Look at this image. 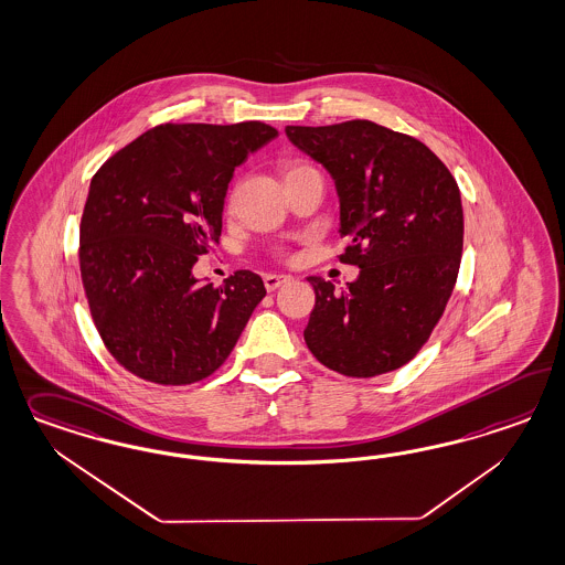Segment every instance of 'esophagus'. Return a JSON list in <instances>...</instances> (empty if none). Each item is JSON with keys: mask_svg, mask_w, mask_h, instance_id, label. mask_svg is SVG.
Segmentation results:
<instances>
[{"mask_svg": "<svg viewBox=\"0 0 565 565\" xmlns=\"http://www.w3.org/2000/svg\"><path fill=\"white\" fill-rule=\"evenodd\" d=\"M289 280H291V276H282V274H266L264 276V285L270 292L276 291L280 285H285Z\"/></svg>", "mask_w": 565, "mask_h": 565, "instance_id": "1", "label": "esophagus"}]
</instances>
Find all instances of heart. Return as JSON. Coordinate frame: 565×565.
<instances>
[{
    "label": "heart",
    "instance_id": "b5f03b06",
    "mask_svg": "<svg viewBox=\"0 0 565 565\" xmlns=\"http://www.w3.org/2000/svg\"><path fill=\"white\" fill-rule=\"evenodd\" d=\"M301 168H308V166H292V168H289V170H287V174H291V172H297V170H301ZM287 174H285V177H287ZM278 254H280V252H278Z\"/></svg>",
    "mask_w": 565,
    "mask_h": 565
}]
</instances>
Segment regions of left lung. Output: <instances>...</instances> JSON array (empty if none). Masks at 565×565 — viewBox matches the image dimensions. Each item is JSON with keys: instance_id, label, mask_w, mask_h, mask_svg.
<instances>
[{"instance_id": "1", "label": "left lung", "mask_w": 565, "mask_h": 565, "mask_svg": "<svg viewBox=\"0 0 565 565\" xmlns=\"http://www.w3.org/2000/svg\"><path fill=\"white\" fill-rule=\"evenodd\" d=\"M327 168L341 200V262L360 268L347 291L310 276L316 306L303 330L330 370L372 379L414 360L456 287L463 210L454 174L418 139L370 120L287 127Z\"/></svg>"}]
</instances>
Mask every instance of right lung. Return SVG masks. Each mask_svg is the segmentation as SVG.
I'll return each mask as SVG.
<instances>
[{"mask_svg":"<svg viewBox=\"0 0 565 565\" xmlns=\"http://www.w3.org/2000/svg\"><path fill=\"white\" fill-rule=\"evenodd\" d=\"M278 135L264 122L160 125L102 166L81 218L78 264L111 358L147 383H198L226 362L264 280L237 270L220 287L193 276L218 241L228 182Z\"/></svg>","mask_w":565,"mask_h":565,"instance_id":"add662e5","label":"right lung"}]
</instances>
